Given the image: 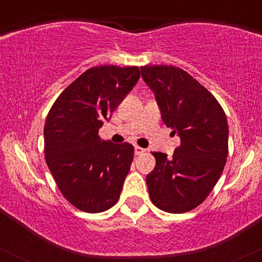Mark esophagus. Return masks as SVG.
<instances>
[{"mask_svg": "<svg viewBox=\"0 0 262 262\" xmlns=\"http://www.w3.org/2000/svg\"><path fill=\"white\" fill-rule=\"evenodd\" d=\"M134 152H135V155H141V154H144V152H145V149L140 148V146H135Z\"/></svg>", "mask_w": 262, "mask_h": 262, "instance_id": "esophagus-1", "label": "esophagus"}]
</instances>
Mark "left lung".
<instances>
[{"label":"left lung","mask_w":262,"mask_h":262,"mask_svg":"<svg viewBox=\"0 0 262 262\" xmlns=\"http://www.w3.org/2000/svg\"><path fill=\"white\" fill-rule=\"evenodd\" d=\"M140 70L154 92L162 122L181 139L172 159L152 152L156 165L146 176L150 200L165 212H188L208 197L223 172L227 117L214 96L182 69L152 65Z\"/></svg>","instance_id":"left-lung-1"}]
</instances>
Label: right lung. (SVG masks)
I'll return each mask as SVG.
<instances>
[{"label":"right lung","mask_w":262,"mask_h":262,"mask_svg":"<svg viewBox=\"0 0 262 262\" xmlns=\"http://www.w3.org/2000/svg\"><path fill=\"white\" fill-rule=\"evenodd\" d=\"M140 77L138 66H96L60 93L44 124L45 161L60 192L77 209L100 213L121 196L132 144L101 140L98 129Z\"/></svg>","instance_id":"add662e5"}]
</instances>
